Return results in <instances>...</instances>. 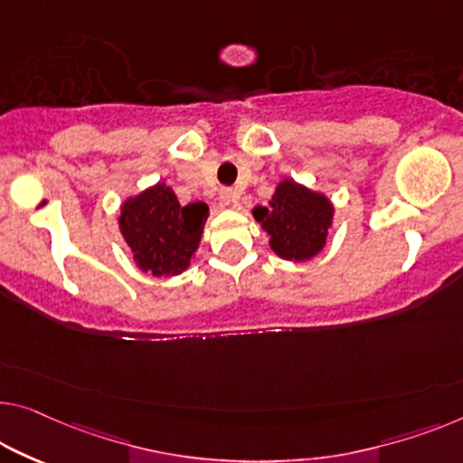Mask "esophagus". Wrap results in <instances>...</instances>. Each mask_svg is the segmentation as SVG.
Returning <instances> with one entry per match:
<instances>
[{
	"label": "esophagus",
	"instance_id": "obj_1",
	"mask_svg": "<svg viewBox=\"0 0 463 463\" xmlns=\"http://www.w3.org/2000/svg\"><path fill=\"white\" fill-rule=\"evenodd\" d=\"M220 199H222L226 205H232L239 199V193L231 187H224V189H220Z\"/></svg>",
	"mask_w": 463,
	"mask_h": 463
}]
</instances>
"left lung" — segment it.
<instances>
[{"mask_svg":"<svg viewBox=\"0 0 463 463\" xmlns=\"http://www.w3.org/2000/svg\"><path fill=\"white\" fill-rule=\"evenodd\" d=\"M335 208L322 193L293 178L279 183L268 208H253V218L270 234L272 251L282 260L306 261L326 245Z\"/></svg>","mask_w":463,"mask_h":463,"instance_id":"left-lung-1","label":"left lung"}]
</instances>
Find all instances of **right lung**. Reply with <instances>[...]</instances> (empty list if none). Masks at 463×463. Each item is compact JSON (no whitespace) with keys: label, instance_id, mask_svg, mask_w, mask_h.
<instances>
[{"label":"right lung","instance_id":"add662e5","mask_svg":"<svg viewBox=\"0 0 463 463\" xmlns=\"http://www.w3.org/2000/svg\"><path fill=\"white\" fill-rule=\"evenodd\" d=\"M208 205H181L175 191L157 183L120 208V232L135 264L154 276H176L191 264L208 220Z\"/></svg>","mask_w":463,"mask_h":463}]
</instances>
